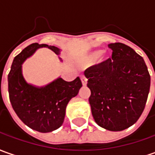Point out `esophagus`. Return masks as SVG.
Returning a JSON list of instances; mask_svg holds the SVG:
<instances>
[{"label": "esophagus", "instance_id": "obj_1", "mask_svg": "<svg viewBox=\"0 0 155 155\" xmlns=\"http://www.w3.org/2000/svg\"><path fill=\"white\" fill-rule=\"evenodd\" d=\"M81 82H82V85L85 86H86V84H87V79L86 77H84V76H82L81 77Z\"/></svg>", "mask_w": 155, "mask_h": 155}]
</instances>
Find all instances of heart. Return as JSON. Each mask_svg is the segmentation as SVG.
<instances>
[{
  "mask_svg": "<svg viewBox=\"0 0 155 155\" xmlns=\"http://www.w3.org/2000/svg\"><path fill=\"white\" fill-rule=\"evenodd\" d=\"M102 52H103L102 50H97V51H92L91 53H90L89 55L87 56V57H86V58L83 59L82 63L84 64H86V65H90V64H93L96 60L99 58V56L102 54Z\"/></svg>",
  "mask_w": 155,
  "mask_h": 155,
  "instance_id": "1",
  "label": "heart"
}]
</instances>
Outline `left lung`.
I'll return each instance as SVG.
<instances>
[{"label": "left lung", "instance_id": "left-lung-1", "mask_svg": "<svg viewBox=\"0 0 155 155\" xmlns=\"http://www.w3.org/2000/svg\"><path fill=\"white\" fill-rule=\"evenodd\" d=\"M112 58L84 72L91 90L89 103L95 122L120 131L134 125L143 112L150 75L143 58L123 43L108 44Z\"/></svg>", "mask_w": 155, "mask_h": 155}]
</instances>
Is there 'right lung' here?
I'll return each instance as SVG.
<instances>
[{
	"mask_svg": "<svg viewBox=\"0 0 155 155\" xmlns=\"http://www.w3.org/2000/svg\"><path fill=\"white\" fill-rule=\"evenodd\" d=\"M42 47L51 50L63 61L58 47L33 43L14 58L7 81L9 98L17 115L32 130L47 133L63 125L66 107L70 99L77 96L82 83L80 77L68 82L60 76L45 86H35L27 81L22 65Z\"/></svg>",
	"mask_w": 155,
	"mask_h": 155,
	"instance_id": "1",
	"label": "right lung"
}]
</instances>
